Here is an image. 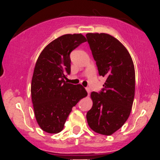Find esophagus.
Wrapping results in <instances>:
<instances>
[{
	"instance_id": "34e87169",
	"label": "esophagus",
	"mask_w": 160,
	"mask_h": 160,
	"mask_svg": "<svg viewBox=\"0 0 160 160\" xmlns=\"http://www.w3.org/2000/svg\"><path fill=\"white\" fill-rule=\"evenodd\" d=\"M86 90H87V94H88V95H89V94H90V89L89 88V87H87V88H86Z\"/></svg>"
}]
</instances>
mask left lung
Wrapping results in <instances>:
<instances>
[{
  "label": "left lung",
  "instance_id": "1",
  "mask_svg": "<svg viewBox=\"0 0 160 160\" xmlns=\"http://www.w3.org/2000/svg\"><path fill=\"white\" fill-rule=\"evenodd\" d=\"M87 42L99 75L106 78L100 93L90 94L93 106L87 114L94 132L111 135L129 118L135 97V66L129 52L118 39L107 33L88 32Z\"/></svg>",
  "mask_w": 160,
  "mask_h": 160
}]
</instances>
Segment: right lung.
Returning <instances> with one entry per match:
<instances>
[{
	"mask_svg": "<svg viewBox=\"0 0 160 160\" xmlns=\"http://www.w3.org/2000/svg\"><path fill=\"white\" fill-rule=\"evenodd\" d=\"M87 42L82 33L65 34L53 40L40 53L31 82V97L38 124L42 131H62L72 107L87 95L81 84L67 83L72 50Z\"/></svg>",
	"mask_w": 160,
	"mask_h": 160,
	"instance_id": "right-lung-1",
	"label": "right lung"
}]
</instances>
